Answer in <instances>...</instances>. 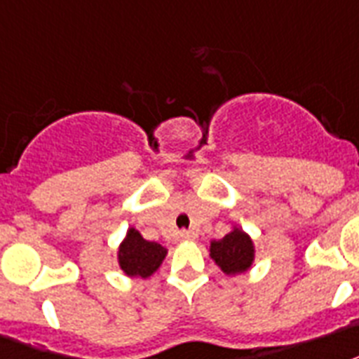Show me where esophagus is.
<instances>
[{
	"label": "esophagus",
	"instance_id": "1",
	"mask_svg": "<svg viewBox=\"0 0 359 359\" xmlns=\"http://www.w3.org/2000/svg\"><path fill=\"white\" fill-rule=\"evenodd\" d=\"M179 238H180V240H194L195 234H194V232H189V230H180Z\"/></svg>",
	"mask_w": 359,
	"mask_h": 359
}]
</instances>
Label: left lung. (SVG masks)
<instances>
[{
    "mask_svg": "<svg viewBox=\"0 0 359 359\" xmlns=\"http://www.w3.org/2000/svg\"><path fill=\"white\" fill-rule=\"evenodd\" d=\"M210 256L226 275H238L250 267L255 249L249 236L240 229H234L223 240L210 243Z\"/></svg>",
    "mask_w": 359,
    "mask_h": 359,
    "instance_id": "left-lung-1",
    "label": "left lung"
}]
</instances>
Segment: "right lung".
I'll use <instances>...</instances> for the list:
<instances>
[{"label": "right lung", "instance_id": "right-lung-1", "mask_svg": "<svg viewBox=\"0 0 359 359\" xmlns=\"http://www.w3.org/2000/svg\"><path fill=\"white\" fill-rule=\"evenodd\" d=\"M165 255H168L165 247L156 241L144 240L138 230L130 229L119 247V265L129 276L147 278L158 269Z\"/></svg>", "mask_w": 359, "mask_h": 359}]
</instances>
